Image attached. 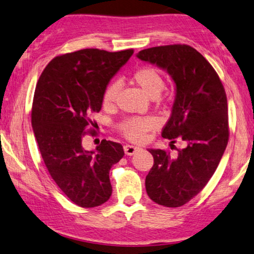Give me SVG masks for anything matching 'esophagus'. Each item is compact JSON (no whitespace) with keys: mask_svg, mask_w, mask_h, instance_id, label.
Here are the masks:
<instances>
[{"mask_svg":"<svg viewBox=\"0 0 254 254\" xmlns=\"http://www.w3.org/2000/svg\"><path fill=\"white\" fill-rule=\"evenodd\" d=\"M138 148H139V147L134 146V145H129V144L125 145V147H124L125 153H126L127 155H134L135 153L137 152V149H138Z\"/></svg>","mask_w":254,"mask_h":254,"instance_id":"34e87169","label":"esophagus"}]
</instances>
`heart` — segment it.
Instances as JSON below:
<instances>
[{
    "label": "heart",
    "instance_id": "obj_1",
    "mask_svg": "<svg viewBox=\"0 0 254 254\" xmlns=\"http://www.w3.org/2000/svg\"><path fill=\"white\" fill-rule=\"evenodd\" d=\"M132 80L152 98L157 97L165 86L162 73L152 66H143L137 68L132 74ZM120 88L122 84L117 80L110 82L107 85L102 97L103 106L111 107L115 105ZM159 124L160 122L156 117H128L119 124L118 128L126 138L132 142H142L146 138L147 132L156 128Z\"/></svg>",
    "mask_w": 254,
    "mask_h": 254
}]
</instances>
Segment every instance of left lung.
<instances>
[{
    "label": "left lung",
    "mask_w": 254,
    "mask_h": 254,
    "mask_svg": "<svg viewBox=\"0 0 254 254\" xmlns=\"http://www.w3.org/2000/svg\"><path fill=\"white\" fill-rule=\"evenodd\" d=\"M137 57L165 69L176 83L171 117L164 138L182 139L187 146L171 156L164 149H148L154 164L145 180L148 197L165 207H180L208 184L227 146L225 89L209 62L188 45L143 49Z\"/></svg>",
    "instance_id": "left-lung-1"
}]
</instances>
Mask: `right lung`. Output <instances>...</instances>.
Here are the masks:
<instances>
[{
  "instance_id": "1",
  "label": "right lung",
  "mask_w": 254,
  "mask_h": 254,
  "mask_svg": "<svg viewBox=\"0 0 254 254\" xmlns=\"http://www.w3.org/2000/svg\"><path fill=\"white\" fill-rule=\"evenodd\" d=\"M134 49L107 52L97 48L60 55L49 62L37 83L31 124L46 168L60 189L75 205L91 208L112 193L111 166L125 155L122 144L102 139L85 151L82 139L91 114L99 112L110 78L129 60Z\"/></svg>"
}]
</instances>
